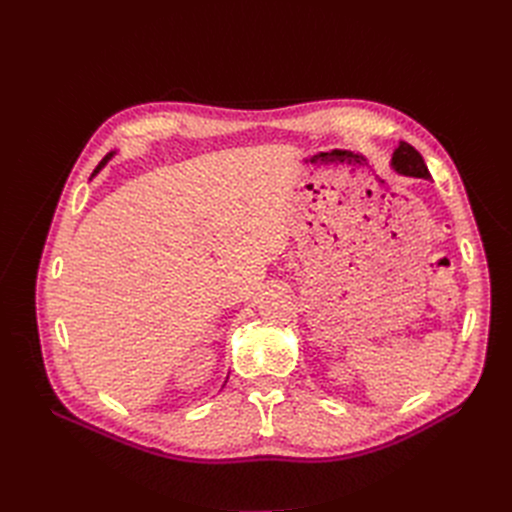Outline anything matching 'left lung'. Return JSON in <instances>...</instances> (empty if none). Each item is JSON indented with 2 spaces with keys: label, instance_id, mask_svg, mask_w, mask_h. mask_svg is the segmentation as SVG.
I'll use <instances>...</instances> for the list:
<instances>
[{
  "label": "left lung",
  "instance_id": "1",
  "mask_svg": "<svg viewBox=\"0 0 512 512\" xmlns=\"http://www.w3.org/2000/svg\"><path fill=\"white\" fill-rule=\"evenodd\" d=\"M391 168L395 173L404 175V177H414V179H431L427 164L423 160L421 153H418L412 145L399 141L397 149L393 151L391 158Z\"/></svg>",
  "mask_w": 512,
  "mask_h": 512
}]
</instances>
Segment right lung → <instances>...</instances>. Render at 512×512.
<instances>
[{"label":"right lung","mask_w":512,"mask_h":512,"mask_svg":"<svg viewBox=\"0 0 512 512\" xmlns=\"http://www.w3.org/2000/svg\"><path fill=\"white\" fill-rule=\"evenodd\" d=\"M115 153H117V151H111V153H106V156H104V158H102V162H100V164L96 166V170H94V175H91V177H96V175L100 173V170H102V168H104V166H106L108 162H111V160H113V156H115Z\"/></svg>","instance_id":"add662e5"}]
</instances>
